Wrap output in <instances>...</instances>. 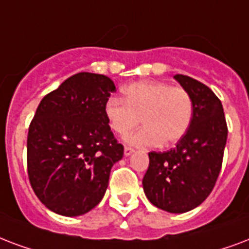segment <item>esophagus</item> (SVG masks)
Here are the masks:
<instances>
[{"label":"esophagus","instance_id":"obj_1","mask_svg":"<svg viewBox=\"0 0 249 249\" xmlns=\"http://www.w3.org/2000/svg\"><path fill=\"white\" fill-rule=\"evenodd\" d=\"M133 151H134V150H133L132 147H128V146H125V147H124V155H125V157H129L130 154H133Z\"/></svg>","mask_w":249,"mask_h":249}]
</instances>
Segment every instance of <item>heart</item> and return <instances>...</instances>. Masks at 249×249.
I'll return each mask as SVG.
<instances>
[{
    "label": "heart",
    "instance_id": "b5f03b06",
    "mask_svg": "<svg viewBox=\"0 0 249 249\" xmlns=\"http://www.w3.org/2000/svg\"><path fill=\"white\" fill-rule=\"evenodd\" d=\"M123 100L109 98L104 104V116L109 128L120 136L142 126L126 140L140 147L176 143L192 124L193 100L180 86L159 81H141L123 89Z\"/></svg>",
    "mask_w": 249,
    "mask_h": 249
}]
</instances>
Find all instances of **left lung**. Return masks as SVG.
<instances>
[{
	"mask_svg": "<svg viewBox=\"0 0 249 249\" xmlns=\"http://www.w3.org/2000/svg\"><path fill=\"white\" fill-rule=\"evenodd\" d=\"M174 78L192 96V124L176 147L149 153L142 185L154 206L168 213H185L213 191L221 172L227 124L221 100L206 85L183 74Z\"/></svg>",
	"mask_w": 249,
	"mask_h": 249,
	"instance_id": "8db88e82",
	"label": "left lung"
}]
</instances>
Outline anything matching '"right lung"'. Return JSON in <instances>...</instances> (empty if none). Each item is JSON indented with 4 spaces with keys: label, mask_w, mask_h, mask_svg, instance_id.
Masks as SVG:
<instances>
[{
    "label": "right lung",
    "mask_w": 249,
    "mask_h": 249,
    "mask_svg": "<svg viewBox=\"0 0 249 249\" xmlns=\"http://www.w3.org/2000/svg\"><path fill=\"white\" fill-rule=\"evenodd\" d=\"M116 90L107 75L78 73L41 99L28 128L27 171L34 192L54 213L90 212L124 154L104 116Z\"/></svg>",
    "instance_id": "obj_1"
}]
</instances>
